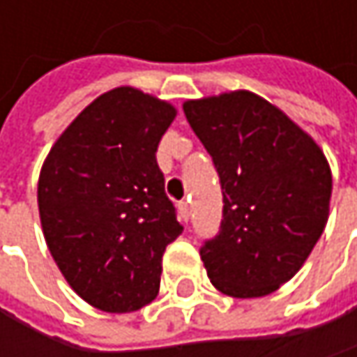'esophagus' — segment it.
I'll list each match as a JSON object with an SVG mask.
<instances>
[{"label":"esophagus","instance_id":"34e87169","mask_svg":"<svg viewBox=\"0 0 357 357\" xmlns=\"http://www.w3.org/2000/svg\"><path fill=\"white\" fill-rule=\"evenodd\" d=\"M179 213H181V217H183L185 221L190 219V202H188V200L179 202Z\"/></svg>","mask_w":357,"mask_h":357}]
</instances>
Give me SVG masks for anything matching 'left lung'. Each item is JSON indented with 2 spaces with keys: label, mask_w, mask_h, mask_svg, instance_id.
<instances>
[{
  "label": "left lung",
  "mask_w": 357,
  "mask_h": 357,
  "mask_svg": "<svg viewBox=\"0 0 357 357\" xmlns=\"http://www.w3.org/2000/svg\"><path fill=\"white\" fill-rule=\"evenodd\" d=\"M221 179L223 221L200 258L231 298H262L306 262L328 221V161L294 119L250 91L183 103Z\"/></svg>",
  "instance_id": "8db88e82"
}]
</instances>
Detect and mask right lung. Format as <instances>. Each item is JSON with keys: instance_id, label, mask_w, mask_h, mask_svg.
Returning a JSON list of instances; mask_svg holds the SVG:
<instances>
[{"instance_id": "right-lung-1", "label": "right lung", "mask_w": 357, "mask_h": 357, "mask_svg": "<svg viewBox=\"0 0 357 357\" xmlns=\"http://www.w3.org/2000/svg\"><path fill=\"white\" fill-rule=\"evenodd\" d=\"M176 115L167 101L117 86L78 113L40 167L47 248L70 287L103 312L157 298L163 252L183 231L155 157Z\"/></svg>"}]
</instances>
